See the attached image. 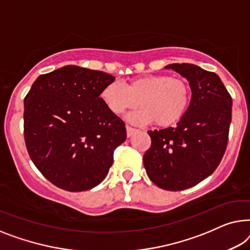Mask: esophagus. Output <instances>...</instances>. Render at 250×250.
I'll use <instances>...</instances> for the list:
<instances>
[{
    "label": "esophagus",
    "mask_w": 250,
    "mask_h": 250,
    "mask_svg": "<svg viewBox=\"0 0 250 250\" xmlns=\"http://www.w3.org/2000/svg\"><path fill=\"white\" fill-rule=\"evenodd\" d=\"M125 129H126V136L128 137H131L133 133L137 131L135 128H132V126H130V125H125Z\"/></svg>",
    "instance_id": "obj_1"
}]
</instances>
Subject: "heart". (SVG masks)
Segmentation results:
<instances>
[{"instance_id":"obj_1","label":"heart","mask_w":250,"mask_h":250,"mask_svg":"<svg viewBox=\"0 0 250 250\" xmlns=\"http://www.w3.org/2000/svg\"><path fill=\"white\" fill-rule=\"evenodd\" d=\"M104 104L113 114L120 115L136 107L128 120L135 125H172L184 117L190 100V89L184 79L167 75H148L130 80L128 85L112 82L101 93Z\"/></svg>"}]
</instances>
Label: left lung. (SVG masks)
<instances>
[{"mask_svg":"<svg viewBox=\"0 0 250 250\" xmlns=\"http://www.w3.org/2000/svg\"><path fill=\"white\" fill-rule=\"evenodd\" d=\"M165 68L188 80L191 100L177 125L149 130L152 145L144 165L157 187L178 191L194 187L219 167L227 149L232 98L216 73L190 63Z\"/></svg>","mask_w":250,"mask_h":250,"instance_id":"1","label":"left lung"}]
</instances>
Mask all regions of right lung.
Wrapping results in <instances>:
<instances>
[{
  "label": "right lung",
  "mask_w": 250,
  "mask_h": 250,
  "mask_svg": "<svg viewBox=\"0 0 250 250\" xmlns=\"http://www.w3.org/2000/svg\"><path fill=\"white\" fill-rule=\"evenodd\" d=\"M115 77L65 65L35 80L24 97L28 153L56 187L83 191L104 180L113 152L126 138L125 122L101 97Z\"/></svg>",
  "instance_id": "right-lung-1"
}]
</instances>
